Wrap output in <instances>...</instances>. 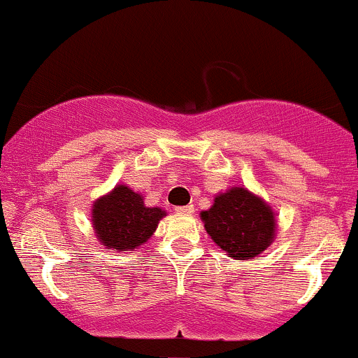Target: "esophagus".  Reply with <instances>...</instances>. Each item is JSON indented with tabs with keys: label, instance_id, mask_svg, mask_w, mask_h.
Listing matches in <instances>:
<instances>
[{
	"label": "esophagus",
	"instance_id": "esophagus-1",
	"mask_svg": "<svg viewBox=\"0 0 358 358\" xmlns=\"http://www.w3.org/2000/svg\"><path fill=\"white\" fill-rule=\"evenodd\" d=\"M175 210L178 214H192L195 209H194V206L189 204V206H180V208H175Z\"/></svg>",
	"mask_w": 358,
	"mask_h": 358
}]
</instances>
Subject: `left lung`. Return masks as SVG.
<instances>
[{
    "label": "left lung",
    "instance_id": "8db88e82",
    "mask_svg": "<svg viewBox=\"0 0 358 358\" xmlns=\"http://www.w3.org/2000/svg\"><path fill=\"white\" fill-rule=\"evenodd\" d=\"M201 220L214 243L235 261L262 254L276 236L273 209L243 187L216 195L210 209L201 213Z\"/></svg>",
    "mask_w": 358,
    "mask_h": 358
}]
</instances>
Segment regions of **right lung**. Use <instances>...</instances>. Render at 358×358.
<instances>
[{"label":"right lung","mask_w":358,"mask_h":358,"mask_svg":"<svg viewBox=\"0 0 358 358\" xmlns=\"http://www.w3.org/2000/svg\"><path fill=\"white\" fill-rule=\"evenodd\" d=\"M166 210L148 208L144 197L127 185H116L92 206L96 236L106 248L134 250L145 243L156 231Z\"/></svg>","instance_id":"obj_1"}]
</instances>
